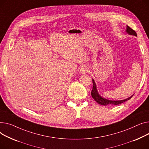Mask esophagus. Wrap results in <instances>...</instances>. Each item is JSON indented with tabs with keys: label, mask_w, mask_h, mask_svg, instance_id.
I'll return each instance as SVG.
<instances>
[{
	"label": "esophagus",
	"mask_w": 149,
	"mask_h": 149,
	"mask_svg": "<svg viewBox=\"0 0 149 149\" xmlns=\"http://www.w3.org/2000/svg\"><path fill=\"white\" fill-rule=\"evenodd\" d=\"M88 69L86 66H82L80 70V73L82 74H85L88 73Z\"/></svg>",
	"instance_id": "34e87169"
}]
</instances>
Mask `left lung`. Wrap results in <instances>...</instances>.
Wrapping results in <instances>:
<instances>
[{
	"label": "left lung",
	"instance_id": "8db88e82",
	"mask_svg": "<svg viewBox=\"0 0 149 149\" xmlns=\"http://www.w3.org/2000/svg\"><path fill=\"white\" fill-rule=\"evenodd\" d=\"M126 32H127L129 35H130V36H134L137 37V35H136V33L135 32V31L131 29L130 27H129L128 26H126ZM93 90L91 91V96H92V97L95 100L96 102L101 104V105L107 106V105H111V104H112V105H117V104H120L126 101L129 100L134 95V94H133L132 95H131L130 97H129L126 99L121 100H108V99H107L103 97L102 96H101L99 94V93H98L97 89V86H96L95 82L93 79Z\"/></svg>",
	"mask_w": 149,
	"mask_h": 149
}]
</instances>
